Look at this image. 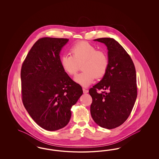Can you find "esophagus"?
Returning a JSON list of instances; mask_svg holds the SVG:
<instances>
[{
  "label": "esophagus",
  "mask_w": 159,
  "mask_h": 159,
  "mask_svg": "<svg viewBox=\"0 0 159 159\" xmlns=\"http://www.w3.org/2000/svg\"><path fill=\"white\" fill-rule=\"evenodd\" d=\"M83 91L84 93H87L88 92V90H87L86 89H85V88H83Z\"/></svg>",
  "instance_id": "esophagus-1"
}]
</instances>
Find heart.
<instances>
[{"instance_id":"heart-1","label":"heart","mask_w":159,"mask_h":159,"mask_svg":"<svg viewBox=\"0 0 159 159\" xmlns=\"http://www.w3.org/2000/svg\"><path fill=\"white\" fill-rule=\"evenodd\" d=\"M71 55H63L60 59L61 67L69 76H75L82 65L83 72L75 77L77 83L88 86L95 78L99 79L106 75L109 66L107 54L87 42H79L71 46Z\"/></svg>"}]
</instances>
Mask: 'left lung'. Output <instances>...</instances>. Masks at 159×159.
Returning <instances> with one entry per match:
<instances>
[{"instance_id": "8db88e82", "label": "left lung", "mask_w": 159, "mask_h": 159, "mask_svg": "<svg viewBox=\"0 0 159 159\" xmlns=\"http://www.w3.org/2000/svg\"><path fill=\"white\" fill-rule=\"evenodd\" d=\"M95 41L107 46L109 66L102 79L89 90L92 102L91 114L102 128L119 127L127 120L137 97L136 70L130 55L112 38ZM104 90L108 92L98 90Z\"/></svg>"}]
</instances>
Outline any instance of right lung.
I'll use <instances>...</instances> for the list:
<instances>
[{
    "label": "right lung",
    "mask_w": 159,
    "mask_h": 159,
    "mask_svg": "<svg viewBox=\"0 0 159 159\" xmlns=\"http://www.w3.org/2000/svg\"><path fill=\"white\" fill-rule=\"evenodd\" d=\"M64 38H42L33 45L21 70L23 104L31 117L47 130L65 127L71 108L83 93L61 67L60 52Z\"/></svg>",
    "instance_id": "add662e5"
}]
</instances>
